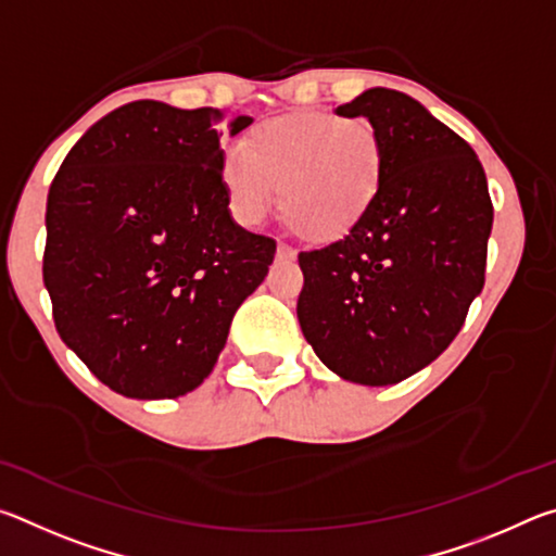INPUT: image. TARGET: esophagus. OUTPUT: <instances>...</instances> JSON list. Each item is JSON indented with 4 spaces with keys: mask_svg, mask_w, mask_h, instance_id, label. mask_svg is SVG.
I'll list each match as a JSON object with an SVG mask.
<instances>
[{
    "mask_svg": "<svg viewBox=\"0 0 556 556\" xmlns=\"http://www.w3.org/2000/svg\"><path fill=\"white\" fill-rule=\"evenodd\" d=\"M294 257H296V250H294V248H289V244L281 242L279 248H277V260H279V262H291Z\"/></svg>",
    "mask_w": 556,
    "mask_h": 556,
    "instance_id": "1",
    "label": "esophagus"
}]
</instances>
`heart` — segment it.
I'll use <instances>...</instances> for the list:
<instances>
[{"mask_svg": "<svg viewBox=\"0 0 556 556\" xmlns=\"http://www.w3.org/2000/svg\"><path fill=\"white\" fill-rule=\"evenodd\" d=\"M384 176V144L368 117L308 112L265 122L225 149L220 181L230 211L255 225L275 208L314 242L345 235L363 218Z\"/></svg>", "mask_w": 556, "mask_h": 556, "instance_id": "heart-1", "label": "heart"}]
</instances>
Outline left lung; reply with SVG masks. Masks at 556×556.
<instances>
[{
	"label": "left lung",
	"instance_id": "8db88e82",
	"mask_svg": "<svg viewBox=\"0 0 556 556\" xmlns=\"http://www.w3.org/2000/svg\"><path fill=\"white\" fill-rule=\"evenodd\" d=\"M338 115L368 117L384 144L378 199L345 238L299 252L296 316L343 380L394 384L446 351L485 285L493 203L466 139L397 90Z\"/></svg>",
	"mask_w": 556,
	"mask_h": 556
}]
</instances>
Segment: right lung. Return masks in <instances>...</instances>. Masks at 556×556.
<instances>
[{"label": "right lung", "instance_id": "1", "mask_svg": "<svg viewBox=\"0 0 556 556\" xmlns=\"http://www.w3.org/2000/svg\"><path fill=\"white\" fill-rule=\"evenodd\" d=\"M225 112L137 100L63 159L46 205L55 331L110 390L181 397L208 378L277 242L235 225L220 181ZM252 122H230L238 135Z\"/></svg>", "mask_w": 556, "mask_h": 556}]
</instances>
